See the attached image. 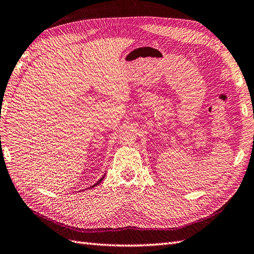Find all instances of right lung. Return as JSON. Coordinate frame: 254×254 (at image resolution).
<instances>
[{
	"label": "right lung",
	"instance_id": "1",
	"mask_svg": "<svg viewBox=\"0 0 254 254\" xmlns=\"http://www.w3.org/2000/svg\"><path fill=\"white\" fill-rule=\"evenodd\" d=\"M105 178V173H104V175L102 176V178H101L99 181H98V182L97 183H95V184H93V185H91L90 187H88V188H93V187H95V186H97V185H99L101 182H102V181H103V179Z\"/></svg>",
	"mask_w": 254,
	"mask_h": 254
}]
</instances>
